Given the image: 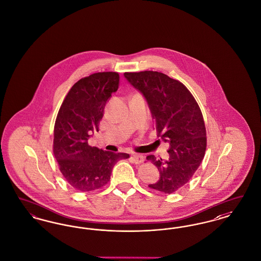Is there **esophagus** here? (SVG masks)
I'll return each mask as SVG.
<instances>
[{"label":"esophagus","instance_id":"esophagus-1","mask_svg":"<svg viewBox=\"0 0 261 261\" xmlns=\"http://www.w3.org/2000/svg\"><path fill=\"white\" fill-rule=\"evenodd\" d=\"M132 161L134 163H136V164H140V163H143L144 161H145V158L142 155V154H140V153H134L133 155H132Z\"/></svg>","mask_w":261,"mask_h":261}]
</instances>
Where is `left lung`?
<instances>
[{
    "instance_id": "8db88e82",
    "label": "left lung",
    "mask_w": 261,
    "mask_h": 261,
    "mask_svg": "<svg viewBox=\"0 0 261 261\" xmlns=\"http://www.w3.org/2000/svg\"><path fill=\"white\" fill-rule=\"evenodd\" d=\"M125 78L148 100L159 137L168 142L169 160L147 156L161 179L149 185L164 194H172L192 179L206 149V130L202 113L192 93L180 81L158 71L125 72Z\"/></svg>"
}]
</instances>
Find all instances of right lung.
<instances>
[{
  "mask_svg": "<svg viewBox=\"0 0 261 261\" xmlns=\"http://www.w3.org/2000/svg\"><path fill=\"white\" fill-rule=\"evenodd\" d=\"M119 86V74L106 71L81 78L62 101L54 128V155L66 182L80 192L106 186L112 168L124 152L114 153L91 147L88 139L99 131L108 99Z\"/></svg>",
  "mask_w": 261,
  "mask_h": 261,
  "instance_id": "right-lung-1",
  "label": "right lung"
}]
</instances>
